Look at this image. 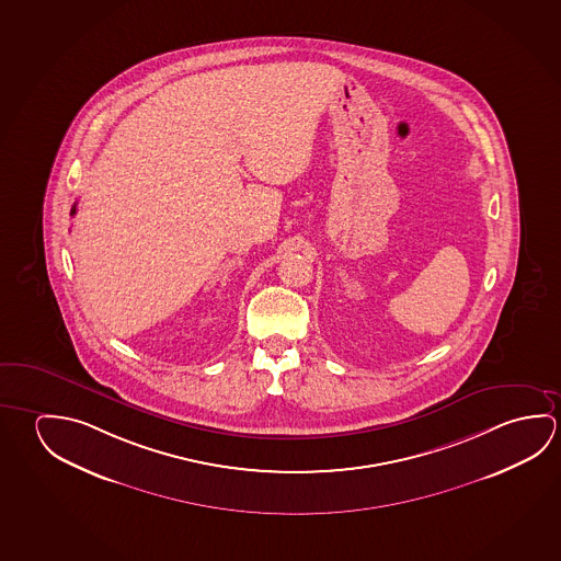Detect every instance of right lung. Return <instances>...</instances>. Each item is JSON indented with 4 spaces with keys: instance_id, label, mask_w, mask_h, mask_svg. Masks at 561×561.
I'll use <instances>...</instances> for the list:
<instances>
[{
    "instance_id": "1",
    "label": "right lung",
    "mask_w": 561,
    "mask_h": 561,
    "mask_svg": "<svg viewBox=\"0 0 561 561\" xmlns=\"http://www.w3.org/2000/svg\"><path fill=\"white\" fill-rule=\"evenodd\" d=\"M76 213V203H75V207H72V211H70V215H75Z\"/></svg>"
}]
</instances>
